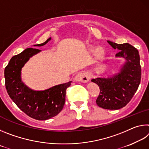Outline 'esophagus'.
Segmentation results:
<instances>
[{
    "instance_id": "34e87169",
    "label": "esophagus",
    "mask_w": 149,
    "mask_h": 149,
    "mask_svg": "<svg viewBox=\"0 0 149 149\" xmlns=\"http://www.w3.org/2000/svg\"><path fill=\"white\" fill-rule=\"evenodd\" d=\"M90 79V74L88 72H81L79 74H78L75 77V81H82L84 83L89 81V80Z\"/></svg>"
}]
</instances>
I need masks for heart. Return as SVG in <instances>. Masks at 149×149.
<instances>
[{
    "label": "heart",
    "mask_w": 149,
    "mask_h": 149,
    "mask_svg": "<svg viewBox=\"0 0 149 149\" xmlns=\"http://www.w3.org/2000/svg\"><path fill=\"white\" fill-rule=\"evenodd\" d=\"M93 52H97V54L98 55V56H101V55L102 54V53H103V52H102V50L101 49H100V48H99V49H93Z\"/></svg>",
    "instance_id": "1"
}]
</instances>
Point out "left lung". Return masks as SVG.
<instances>
[{"mask_svg":"<svg viewBox=\"0 0 149 149\" xmlns=\"http://www.w3.org/2000/svg\"><path fill=\"white\" fill-rule=\"evenodd\" d=\"M108 42L114 49L119 50L116 56L124 58L126 62L120 72L112 77H99L91 81L100 88L97 104L104 109L118 110L132 100L140 84V57L137 49L129 43L117 44L109 41Z\"/></svg>","mask_w":149,"mask_h":149,"instance_id":"1","label":"left lung"}]
</instances>
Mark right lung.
Here are the masks:
<instances>
[{
	"mask_svg": "<svg viewBox=\"0 0 149 149\" xmlns=\"http://www.w3.org/2000/svg\"><path fill=\"white\" fill-rule=\"evenodd\" d=\"M50 39L35 46H43ZM40 51L28 48L12 57L4 70L5 86L11 99L25 114L35 120H46L61 112L65 104V91L71 85L72 81L41 91H35L27 87L20 77L22 68L30 57Z\"/></svg>",
	"mask_w": 149,
	"mask_h": 149,
	"instance_id": "1",
	"label": "right lung"
}]
</instances>
